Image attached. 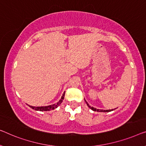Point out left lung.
Here are the masks:
<instances>
[{"label":"left lung","mask_w":146,"mask_h":146,"mask_svg":"<svg viewBox=\"0 0 146 146\" xmlns=\"http://www.w3.org/2000/svg\"><path fill=\"white\" fill-rule=\"evenodd\" d=\"M85 102H86V100H85ZM86 104H87V106H88V108H90L91 110H93V111H98V112H110V111H113L114 110H97V109H96V108H93V107H91V106L89 105V104L87 103V102H86Z\"/></svg>","instance_id":"1"}]
</instances>
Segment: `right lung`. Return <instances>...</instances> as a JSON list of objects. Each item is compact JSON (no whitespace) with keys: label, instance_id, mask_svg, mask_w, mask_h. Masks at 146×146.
Wrapping results in <instances>:
<instances>
[{"label":"right lung","instance_id":"obj_1","mask_svg":"<svg viewBox=\"0 0 146 146\" xmlns=\"http://www.w3.org/2000/svg\"><path fill=\"white\" fill-rule=\"evenodd\" d=\"M64 96H65V92L64 94H63L62 98H61V99L60 100V101L57 102L56 104H53V105H50L48 106H41V107H34V106H29V107L32 108L33 110H35L36 111H50L52 110H54V109L57 108L58 106L62 104V102H63V100L64 99Z\"/></svg>","mask_w":146,"mask_h":146}]
</instances>
